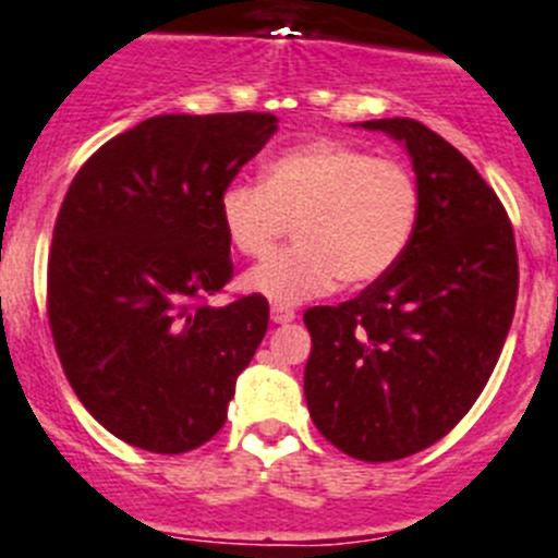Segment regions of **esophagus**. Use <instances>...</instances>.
I'll return each instance as SVG.
<instances>
[{"instance_id":"34e87169","label":"esophagus","mask_w":558,"mask_h":558,"mask_svg":"<svg viewBox=\"0 0 558 558\" xmlns=\"http://www.w3.org/2000/svg\"><path fill=\"white\" fill-rule=\"evenodd\" d=\"M269 314H272V323L275 325H286V323H291V319H294V308H289V305H283V303H272V311H269Z\"/></svg>"}]
</instances>
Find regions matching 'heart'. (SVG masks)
<instances>
[{
  "label": "heart",
  "mask_w": 558,
  "mask_h": 558,
  "mask_svg": "<svg viewBox=\"0 0 558 558\" xmlns=\"http://www.w3.org/2000/svg\"><path fill=\"white\" fill-rule=\"evenodd\" d=\"M420 189L403 163L333 138L275 155L260 183L235 180L219 194V222L235 253L260 258L294 219L298 244L269 255L244 286L278 303L319 298L341 278H384L409 247Z\"/></svg>",
  "instance_id": "obj_1"
}]
</instances>
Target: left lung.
<instances>
[{
  "mask_svg": "<svg viewBox=\"0 0 558 558\" xmlns=\"http://www.w3.org/2000/svg\"><path fill=\"white\" fill-rule=\"evenodd\" d=\"M405 144L420 217L400 260L359 298L314 305L305 400L359 461H398L459 425L498 364L517 303L509 214L453 144L414 119H375Z\"/></svg>",
  "mask_w": 558,
  "mask_h": 558,
  "instance_id": "8db88e82",
  "label": "left lung"
}]
</instances>
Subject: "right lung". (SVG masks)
I'll return each mask as SVG.
<instances>
[{
	"label": "right lung",
	"mask_w": 558,
	"mask_h": 558,
	"mask_svg": "<svg viewBox=\"0 0 558 558\" xmlns=\"http://www.w3.org/2000/svg\"><path fill=\"white\" fill-rule=\"evenodd\" d=\"M278 130L272 113L153 117L85 160L54 219L47 314L80 403L149 453L219 434L269 303L208 305L233 278L219 194Z\"/></svg>",
	"instance_id": "right-lung-1"
}]
</instances>
